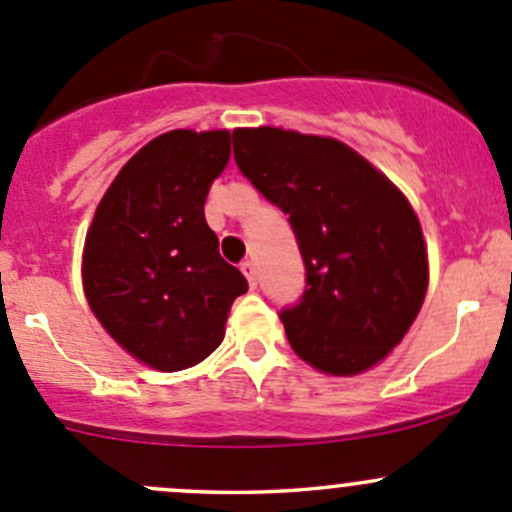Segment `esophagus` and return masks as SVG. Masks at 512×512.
I'll list each match as a JSON object with an SVG mask.
<instances>
[{
    "mask_svg": "<svg viewBox=\"0 0 512 512\" xmlns=\"http://www.w3.org/2000/svg\"><path fill=\"white\" fill-rule=\"evenodd\" d=\"M240 270H242V275L247 277V282H250V287H257V270H255V262L252 260H245L240 265Z\"/></svg>",
    "mask_w": 512,
    "mask_h": 512,
    "instance_id": "esophagus-1",
    "label": "esophagus"
}]
</instances>
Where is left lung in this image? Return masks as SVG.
<instances>
[{"instance_id":"left-lung-1","label":"left lung","mask_w":512,"mask_h":512,"mask_svg":"<svg viewBox=\"0 0 512 512\" xmlns=\"http://www.w3.org/2000/svg\"><path fill=\"white\" fill-rule=\"evenodd\" d=\"M240 173L289 215L304 292L280 312L292 349L337 376L384 359L409 332L428 287L421 225L409 200L334 138L237 128Z\"/></svg>"}]
</instances>
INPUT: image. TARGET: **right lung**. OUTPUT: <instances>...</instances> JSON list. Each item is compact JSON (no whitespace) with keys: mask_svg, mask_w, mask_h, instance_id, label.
Masks as SVG:
<instances>
[{"mask_svg":"<svg viewBox=\"0 0 512 512\" xmlns=\"http://www.w3.org/2000/svg\"><path fill=\"white\" fill-rule=\"evenodd\" d=\"M230 158L227 131H170L126 165L98 203L84 289L108 334L143 364L180 371L213 354L247 280L218 252L205 198Z\"/></svg>","mask_w":512,"mask_h":512,"instance_id":"1","label":"right lung"}]
</instances>
